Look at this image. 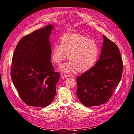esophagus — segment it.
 <instances>
[{"label":"esophagus","mask_w":134,"mask_h":134,"mask_svg":"<svg viewBox=\"0 0 134 134\" xmlns=\"http://www.w3.org/2000/svg\"><path fill=\"white\" fill-rule=\"evenodd\" d=\"M61 75H62V77L63 78H64V79L67 78V77H68V75H66V74H62Z\"/></svg>","instance_id":"34e87169"}]
</instances>
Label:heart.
I'll return each instance as SVG.
<instances>
[{"mask_svg":"<svg viewBox=\"0 0 134 134\" xmlns=\"http://www.w3.org/2000/svg\"><path fill=\"white\" fill-rule=\"evenodd\" d=\"M97 43L79 34H66L60 39V44H55L52 50L53 62L60 64L67 57L69 62L63 65L60 70L68 72L75 70L85 72L92 68L99 56Z\"/></svg>","mask_w":134,"mask_h":134,"instance_id":"b5f03b06","label":"heart"}]
</instances>
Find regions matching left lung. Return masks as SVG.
Returning <instances> with one entry per match:
<instances>
[{"instance_id": "8db88e82", "label": "left lung", "mask_w": 134, "mask_h": 134, "mask_svg": "<svg viewBox=\"0 0 134 134\" xmlns=\"http://www.w3.org/2000/svg\"><path fill=\"white\" fill-rule=\"evenodd\" d=\"M103 39L100 59L77 77L76 94L81 103L88 107L107 102L122 77L123 64L119 49L104 35Z\"/></svg>"}]
</instances>
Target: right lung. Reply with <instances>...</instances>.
<instances>
[{"instance_id": "right-lung-1", "label": "right lung", "mask_w": 134, "mask_h": 134, "mask_svg": "<svg viewBox=\"0 0 134 134\" xmlns=\"http://www.w3.org/2000/svg\"><path fill=\"white\" fill-rule=\"evenodd\" d=\"M52 28L49 24L24 36L13 55L12 82L22 101L30 106L47 107L55 97L60 74L54 71L50 62Z\"/></svg>"}]
</instances>
